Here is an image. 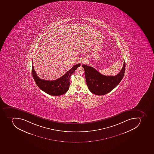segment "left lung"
Wrapping results in <instances>:
<instances>
[{
  "mask_svg": "<svg viewBox=\"0 0 154 154\" xmlns=\"http://www.w3.org/2000/svg\"><path fill=\"white\" fill-rule=\"evenodd\" d=\"M85 69V81L89 90L97 95H104L116 88L123 79L125 69V62L120 72L116 76H105L96 69L82 65Z\"/></svg>",
  "mask_w": 154,
  "mask_h": 154,
  "instance_id": "left-lung-1",
  "label": "left lung"
}]
</instances>
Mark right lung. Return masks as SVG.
<instances>
[{"label": "right lung", "mask_w": 154, "mask_h": 154, "mask_svg": "<svg viewBox=\"0 0 154 154\" xmlns=\"http://www.w3.org/2000/svg\"><path fill=\"white\" fill-rule=\"evenodd\" d=\"M80 64L75 65L67 72L57 80L54 81L41 79L37 76L32 63V73L36 85L41 90L51 96H60L68 91L69 87V77L75 70L80 66Z\"/></svg>", "instance_id": "1"}]
</instances>
